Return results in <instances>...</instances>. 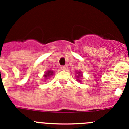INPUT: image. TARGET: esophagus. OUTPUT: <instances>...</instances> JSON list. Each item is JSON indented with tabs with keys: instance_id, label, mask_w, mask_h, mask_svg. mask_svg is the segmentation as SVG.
I'll return each instance as SVG.
<instances>
[{
	"instance_id": "obj_1",
	"label": "esophagus",
	"mask_w": 129,
	"mask_h": 129,
	"mask_svg": "<svg viewBox=\"0 0 129 129\" xmlns=\"http://www.w3.org/2000/svg\"><path fill=\"white\" fill-rule=\"evenodd\" d=\"M61 70H67V69H68V67H67V65L62 66V67H61Z\"/></svg>"
}]
</instances>
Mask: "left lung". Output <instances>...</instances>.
<instances>
[{
    "label": "left lung",
    "mask_w": 129,
    "mask_h": 129,
    "mask_svg": "<svg viewBox=\"0 0 129 129\" xmlns=\"http://www.w3.org/2000/svg\"><path fill=\"white\" fill-rule=\"evenodd\" d=\"M77 74H78V76H77V78H78V79H77V80L79 81H80V79H79V76H81V77H82V76H83V75H82L81 74L80 72H78V73H77Z\"/></svg>",
    "instance_id": "obj_1"
}]
</instances>
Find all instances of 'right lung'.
<instances>
[{
  "instance_id": "obj_1",
  "label": "right lung",
  "mask_w": 129,
  "mask_h": 129,
  "mask_svg": "<svg viewBox=\"0 0 129 129\" xmlns=\"http://www.w3.org/2000/svg\"><path fill=\"white\" fill-rule=\"evenodd\" d=\"M53 74V72L52 71V70H48V71H47L46 73H45L44 77L46 79H47L48 77H50V76H52V75Z\"/></svg>"
}]
</instances>
